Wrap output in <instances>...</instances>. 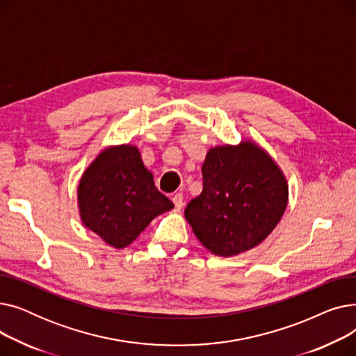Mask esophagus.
Masks as SVG:
<instances>
[{"label":"esophagus","mask_w":356,"mask_h":356,"mask_svg":"<svg viewBox=\"0 0 356 356\" xmlns=\"http://www.w3.org/2000/svg\"><path fill=\"white\" fill-rule=\"evenodd\" d=\"M172 200H173L175 207H176L177 209H180V208L183 207V195H181V193H176V195H173Z\"/></svg>","instance_id":"esophagus-1"}]
</instances>
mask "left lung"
I'll return each instance as SVG.
<instances>
[{"label":"left lung","instance_id":"left-lung-1","mask_svg":"<svg viewBox=\"0 0 356 356\" xmlns=\"http://www.w3.org/2000/svg\"><path fill=\"white\" fill-rule=\"evenodd\" d=\"M203 191L184 216L215 255L232 257L261 244L289 202V184L267 152L252 141L211 148L202 165Z\"/></svg>","mask_w":356,"mask_h":356}]
</instances>
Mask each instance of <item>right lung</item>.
Wrapping results in <instances>:
<instances>
[{
  "label": "right lung",
  "instance_id": "add662e5",
  "mask_svg": "<svg viewBox=\"0 0 356 356\" xmlns=\"http://www.w3.org/2000/svg\"><path fill=\"white\" fill-rule=\"evenodd\" d=\"M78 204L83 225L114 248H125L156 216L175 208L129 144L108 147L90 163L79 181Z\"/></svg>",
  "mask_w": 356,
  "mask_h": 356
}]
</instances>
